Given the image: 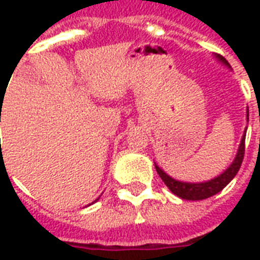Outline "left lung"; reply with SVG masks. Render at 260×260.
Masks as SVG:
<instances>
[{
	"label": "left lung",
	"mask_w": 260,
	"mask_h": 260,
	"mask_svg": "<svg viewBox=\"0 0 260 260\" xmlns=\"http://www.w3.org/2000/svg\"><path fill=\"white\" fill-rule=\"evenodd\" d=\"M217 58L223 64L229 65V62L223 57L217 55ZM246 119H249V111H246ZM245 136L246 129L244 131V135H242V139H241L238 152H237V156H235L234 161L231 163V166L224 173H221L218 177H216V178H213L210 181H206V182H196V184H192V182H181V181L171 178L158 166L154 164L156 166V171L160 175V178L164 181V184L169 186L170 191L173 192L174 195L180 196L181 199H186V201H202V199L210 198V196L216 195L223 188L229 185L231 180L238 173L241 164H242V160H244V154H245Z\"/></svg>",
	"instance_id": "left-lung-1"
}]
</instances>
